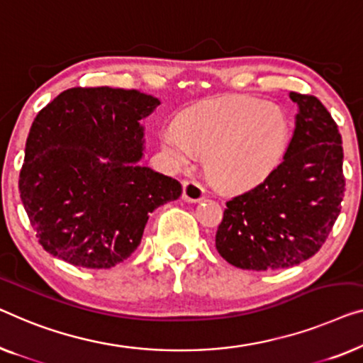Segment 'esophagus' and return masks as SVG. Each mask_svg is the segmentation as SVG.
Wrapping results in <instances>:
<instances>
[{"mask_svg":"<svg viewBox=\"0 0 363 363\" xmlns=\"http://www.w3.org/2000/svg\"><path fill=\"white\" fill-rule=\"evenodd\" d=\"M182 198L188 203H198L204 199V188L198 182L188 180L183 183V194Z\"/></svg>","mask_w":363,"mask_h":363,"instance_id":"obj_1","label":"esophagus"}]
</instances>
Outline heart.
<instances>
[{
    "mask_svg": "<svg viewBox=\"0 0 363 363\" xmlns=\"http://www.w3.org/2000/svg\"><path fill=\"white\" fill-rule=\"evenodd\" d=\"M290 140L280 108L257 98H223L186 109L160 133L162 149L178 167L206 154L209 177L229 190L257 185L275 170Z\"/></svg>",
    "mask_w": 363,
    "mask_h": 363,
    "instance_id": "1",
    "label": "heart"
}]
</instances>
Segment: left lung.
<instances>
[{"mask_svg":"<svg viewBox=\"0 0 363 363\" xmlns=\"http://www.w3.org/2000/svg\"><path fill=\"white\" fill-rule=\"evenodd\" d=\"M295 130L281 164L264 182L225 203L216 249L230 265L270 272L298 265L321 249L340 213L342 138L324 104L291 91Z\"/></svg>","mask_w":363,"mask_h":363,"instance_id":"8db88e82","label":"left lung"}]
</instances>
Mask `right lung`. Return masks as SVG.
Instances as JSON below:
<instances>
[{"mask_svg": "<svg viewBox=\"0 0 363 363\" xmlns=\"http://www.w3.org/2000/svg\"><path fill=\"white\" fill-rule=\"evenodd\" d=\"M159 98L123 88H70L35 116L19 173L39 244L83 269L130 257L149 214L178 199L180 182L139 164L144 119Z\"/></svg>", "mask_w": 363, "mask_h": 363, "instance_id": "1", "label": "right lung"}]
</instances>
